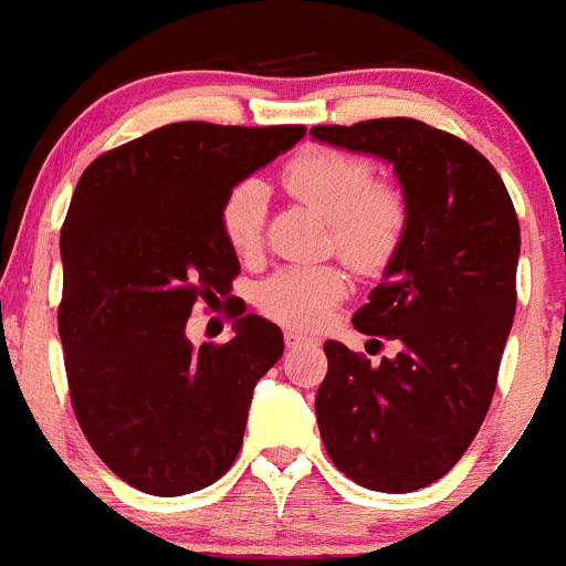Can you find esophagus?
<instances>
[{"label": "esophagus", "mask_w": 566, "mask_h": 566, "mask_svg": "<svg viewBox=\"0 0 566 566\" xmlns=\"http://www.w3.org/2000/svg\"><path fill=\"white\" fill-rule=\"evenodd\" d=\"M283 340L289 349H294V346H305V344H316V338H311V335L300 333V329H285L283 333Z\"/></svg>", "instance_id": "obj_1"}]
</instances>
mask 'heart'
<instances>
[{"mask_svg":"<svg viewBox=\"0 0 566 566\" xmlns=\"http://www.w3.org/2000/svg\"><path fill=\"white\" fill-rule=\"evenodd\" d=\"M371 161L349 150L311 145L283 167L285 192L329 220L340 259L360 272H379L399 250L407 228L405 195L371 181ZM266 222V187L242 181L226 195L220 228L233 253L259 250ZM346 277L335 266H285L266 277L259 305L291 327H316L344 300Z\"/></svg>","mask_w":566,"mask_h":566,"instance_id":"b5f03b06","label":"heart"}]
</instances>
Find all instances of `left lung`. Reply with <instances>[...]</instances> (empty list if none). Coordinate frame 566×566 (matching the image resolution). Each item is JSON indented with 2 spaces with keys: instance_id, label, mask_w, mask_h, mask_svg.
Segmentation results:
<instances>
[{
  "instance_id": "left-lung-1",
  "label": "left lung",
  "mask_w": 566,
  "mask_h": 566,
  "mask_svg": "<svg viewBox=\"0 0 566 566\" xmlns=\"http://www.w3.org/2000/svg\"><path fill=\"white\" fill-rule=\"evenodd\" d=\"M311 134L390 161L407 203L385 281L352 318L401 349L371 363L327 340L318 432L333 465L360 486L421 490L460 462L490 410L517 307V214L473 145L421 120L377 117Z\"/></svg>"
}]
</instances>
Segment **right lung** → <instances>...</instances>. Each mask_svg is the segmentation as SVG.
<instances>
[{"mask_svg":"<svg viewBox=\"0 0 566 566\" xmlns=\"http://www.w3.org/2000/svg\"><path fill=\"white\" fill-rule=\"evenodd\" d=\"M302 134L170 123L101 154L76 184L57 311L71 405L104 465L148 495L203 490L233 465L255 382L281 360V327L244 307L220 346H192L187 318L239 275L226 195Z\"/></svg>","mask_w":566,"mask_h":566,"instance_id":"1","label":"right lung"}]
</instances>
